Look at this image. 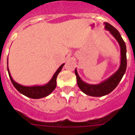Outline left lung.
Wrapping results in <instances>:
<instances>
[{
	"mask_svg": "<svg viewBox=\"0 0 135 135\" xmlns=\"http://www.w3.org/2000/svg\"><path fill=\"white\" fill-rule=\"evenodd\" d=\"M104 25H105V29L109 31L119 43L121 49V64L119 69L114 74H112L106 80L97 85L87 84L82 81L78 74L76 69H75V74L79 88L81 89L83 93L92 97H103L108 95L110 92L112 91L121 81L127 69V50L126 43L123 41L119 31L116 28H114L108 23H104Z\"/></svg>",
	"mask_w": 135,
	"mask_h": 135,
	"instance_id": "obj_1",
	"label": "left lung"
}]
</instances>
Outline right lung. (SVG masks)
Listing matches in <instances>:
<instances>
[{"label": "right lung", "mask_w": 135, "mask_h": 135, "mask_svg": "<svg viewBox=\"0 0 135 135\" xmlns=\"http://www.w3.org/2000/svg\"><path fill=\"white\" fill-rule=\"evenodd\" d=\"M64 65H65V63L62 64L59 66V69L57 70L54 75L53 76L52 78L47 84H46L44 85H35V86H24V85L17 84L12 79L10 73H9L8 66L7 68L11 81H12V84L15 87V88L20 93L23 94L27 97L31 98V99H41V98L47 97L55 89L57 85V77L59 73L61 72Z\"/></svg>", "instance_id": "1"}]
</instances>
